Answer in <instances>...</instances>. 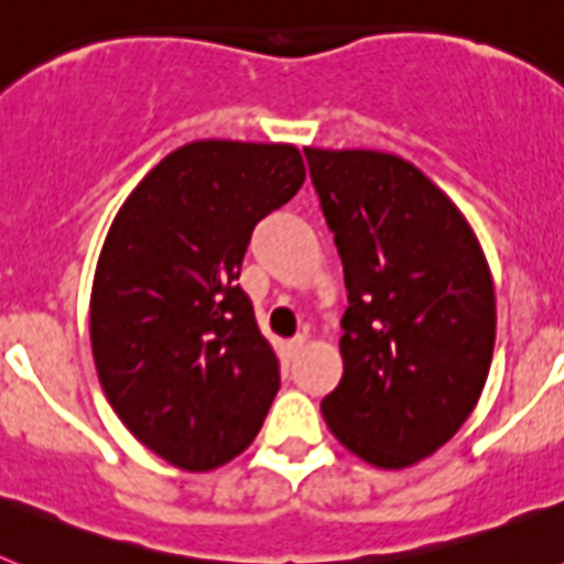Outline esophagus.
<instances>
[{"label": "esophagus", "mask_w": 564, "mask_h": 564, "mask_svg": "<svg viewBox=\"0 0 564 564\" xmlns=\"http://www.w3.org/2000/svg\"><path fill=\"white\" fill-rule=\"evenodd\" d=\"M307 347V338L305 336H296V338H291V341L285 344V352H288V358H296V356H302V350H305Z\"/></svg>", "instance_id": "obj_1"}]
</instances>
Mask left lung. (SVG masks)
<instances>
[{"label": "left lung", "mask_w": 564, "mask_h": 564, "mask_svg": "<svg viewBox=\"0 0 564 564\" xmlns=\"http://www.w3.org/2000/svg\"><path fill=\"white\" fill-rule=\"evenodd\" d=\"M305 158L350 302L344 376L322 415L370 466H415L486 387L497 333L486 253L460 208L398 154L307 147Z\"/></svg>", "instance_id": "1"}]
</instances>
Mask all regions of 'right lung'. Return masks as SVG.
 I'll list each match as a JSON object with an SVG mask.
<instances>
[{"instance_id":"add662e5","label":"right lung","mask_w":564,"mask_h":564,"mask_svg":"<svg viewBox=\"0 0 564 564\" xmlns=\"http://www.w3.org/2000/svg\"><path fill=\"white\" fill-rule=\"evenodd\" d=\"M305 183L291 143L194 141L115 214L89 296L98 381L138 441L183 471L248 449L279 358L237 285L251 231Z\"/></svg>"}]
</instances>
